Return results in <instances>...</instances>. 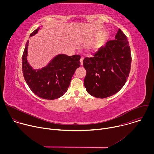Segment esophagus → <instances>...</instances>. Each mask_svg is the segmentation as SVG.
I'll list each match as a JSON object with an SVG mask.
<instances>
[{
	"label": "esophagus",
	"mask_w": 154,
	"mask_h": 154,
	"mask_svg": "<svg viewBox=\"0 0 154 154\" xmlns=\"http://www.w3.org/2000/svg\"><path fill=\"white\" fill-rule=\"evenodd\" d=\"M80 64H81V65L82 66V65H83V57H82V58H80Z\"/></svg>",
	"instance_id": "1"
}]
</instances>
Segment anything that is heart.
I'll list each match as a JSON object with an SVG mask.
<instances>
[{
    "instance_id": "obj_1",
    "label": "heart",
    "mask_w": 154,
    "mask_h": 154,
    "mask_svg": "<svg viewBox=\"0 0 154 154\" xmlns=\"http://www.w3.org/2000/svg\"><path fill=\"white\" fill-rule=\"evenodd\" d=\"M98 48H99V46H98L97 45H94L93 46V47H92V50H93V51H96L98 49Z\"/></svg>"
}]
</instances>
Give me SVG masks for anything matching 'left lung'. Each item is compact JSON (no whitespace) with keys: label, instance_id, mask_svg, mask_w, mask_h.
Masks as SVG:
<instances>
[{"label":"left lung","instance_id":"8db88e82","mask_svg":"<svg viewBox=\"0 0 154 154\" xmlns=\"http://www.w3.org/2000/svg\"><path fill=\"white\" fill-rule=\"evenodd\" d=\"M131 51L126 36L119 29L114 40L108 41L92 57L83 60L86 71V91L97 98L117 93L125 85L130 71Z\"/></svg>","mask_w":154,"mask_h":154}]
</instances>
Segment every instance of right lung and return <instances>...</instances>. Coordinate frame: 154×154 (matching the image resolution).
<instances>
[{
  "label": "right lung",
  "mask_w": 154,
  "mask_h": 154,
  "mask_svg": "<svg viewBox=\"0 0 154 154\" xmlns=\"http://www.w3.org/2000/svg\"><path fill=\"white\" fill-rule=\"evenodd\" d=\"M41 29L37 28L30 35L33 36ZM28 40L22 58V67L24 79L30 89L37 96L54 100L63 96L67 91L75 70L80 66V56L58 54L40 69H33L27 58Z\"/></svg>",
  "instance_id": "add662e5"
}]
</instances>
